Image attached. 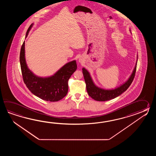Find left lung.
Listing matches in <instances>:
<instances>
[{"label":"left lung","mask_w":156,"mask_h":156,"mask_svg":"<svg viewBox=\"0 0 156 156\" xmlns=\"http://www.w3.org/2000/svg\"><path fill=\"white\" fill-rule=\"evenodd\" d=\"M136 63H136V67L133 71V73L128 80H127V81L119 87L113 90H104L97 87L94 84V83H93L89 73L85 68H83V75L86 83V90L89 95L93 99L99 101H108L119 96L120 95H121L128 89V88L132 83L136 75Z\"/></svg>","instance_id":"1"}]
</instances>
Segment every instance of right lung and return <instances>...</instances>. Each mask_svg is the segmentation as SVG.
<instances>
[{"instance_id": "add662e5", "label": "right lung", "mask_w": 156, "mask_h": 156, "mask_svg": "<svg viewBox=\"0 0 156 156\" xmlns=\"http://www.w3.org/2000/svg\"><path fill=\"white\" fill-rule=\"evenodd\" d=\"M32 26V24L28 28L26 37ZM24 44V41L20 49V60L23 80L27 88L34 95L46 101L54 102L63 99L68 92L69 80L76 70V61L66 63L52 76H37L28 69L27 65Z\"/></svg>"}]
</instances>
